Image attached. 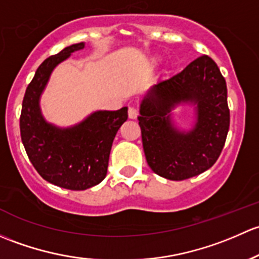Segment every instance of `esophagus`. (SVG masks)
Listing matches in <instances>:
<instances>
[{
    "mask_svg": "<svg viewBox=\"0 0 259 259\" xmlns=\"http://www.w3.org/2000/svg\"><path fill=\"white\" fill-rule=\"evenodd\" d=\"M137 116H138V112H137V110H136L135 107H130L128 108V117L131 119H136L137 118Z\"/></svg>",
    "mask_w": 259,
    "mask_h": 259,
    "instance_id": "1",
    "label": "esophagus"
}]
</instances>
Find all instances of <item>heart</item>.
<instances>
[{
	"mask_svg": "<svg viewBox=\"0 0 259 259\" xmlns=\"http://www.w3.org/2000/svg\"><path fill=\"white\" fill-rule=\"evenodd\" d=\"M151 62H152V63H156V62H157V58H153V60H152Z\"/></svg>",
	"mask_w": 259,
	"mask_h": 259,
	"instance_id": "1",
	"label": "heart"
}]
</instances>
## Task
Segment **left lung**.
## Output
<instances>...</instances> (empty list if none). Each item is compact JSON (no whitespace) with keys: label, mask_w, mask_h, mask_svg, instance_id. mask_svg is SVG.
Wrapping results in <instances>:
<instances>
[{"label":"left lung","mask_w":259,"mask_h":259,"mask_svg":"<svg viewBox=\"0 0 259 259\" xmlns=\"http://www.w3.org/2000/svg\"><path fill=\"white\" fill-rule=\"evenodd\" d=\"M194 107L189 130H180L172 110ZM143 151L156 175L183 181L207 170L220 157L229 128L227 86L214 61L201 56L181 73L154 84L143 96L138 116Z\"/></svg>","instance_id":"left-lung-1"}]
</instances>
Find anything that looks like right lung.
I'll use <instances>...</instances> for the list:
<instances>
[{"instance_id":"1","label":"right lung","mask_w":259,"mask_h":259,"mask_svg":"<svg viewBox=\"0 0 259 259\" xmlns=\"http://www.w3.org/2000/svg\"><path fill=\"white\" fill-rule=\"evenodd\" d=\"M83 49L84 42L71 45L41 63L26 90L20 118L22 143L39 176L72 191H83L105 180L112 143L128 118V108L122 107L92 112L71 127H58L46 121L39 101L51 73L72 53Z\"/></svg>"}]
</instances>
